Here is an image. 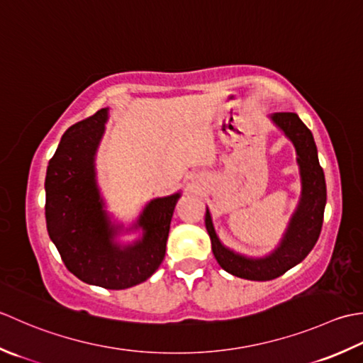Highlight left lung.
<instances>
[{
  "label": "left lung",
  "instance_id": "left-lung-1",
  "mask_svg": "<svg viewBox=\"0 0 363 363\" xmlns=\"http://www.w3.org/2000/svg\"><path fill=\"white\" fill-rule=\"evenodd\" d=\"M271 122L291 140L301 177L299 202L291 214L285 232L274 250L263 257H249L227 247L219 240L206 206L205 227L210 235L211 249L219 266L230 274L247 280H272L285 274L308 255L321 233L324 206H326V180L318 161V150L312 131L294 113H274Z\"/></svg>",
  "mask_w": 363,
  "mask_h": 363
}]
</instances>
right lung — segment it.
I'll return each mask as SVG.
<instances>
[{"label":"right lung","instance_id":"1","mask_svg":"<svg viewBox=\"0 0 363 363\" xmlns=\"http://www.w3.org/2000/svg\"><path fill=\"white\" fill-rule=\"evenodd\" d=\"M108 119L109 108H103L62 135L47 167L45 218L50 240L73 276L89 285L125 290L158 269L182 192L152 199L128 227L114 220L95 169ZM136 231V240L120 241L122 234Z\"/></svg>","mask_w":363,"mask_h":363}]
</instances>
